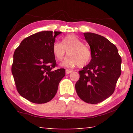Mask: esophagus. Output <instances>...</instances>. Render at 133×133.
<instances>
[{"label": "esophagus", "mask_w": 133, "mask_h": 133, "mask_svg": "<svg viewBox=\"0 0 133 133\" xmlns=\"http://www.w3.org/2000/svg\"><path fill=\"white\" fill-rule=\"evenodd\" d=\"M72 71V70H69V69H66V74H69L70 73H71Z\"/></svg>", "instance_id": "obj_1"}]
</instances>
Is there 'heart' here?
<instances>
[{
  "label": "heart",
  "mask_w": 133,
  "mask_h": 133,
  "mask_svg": "<svg viewBox=\"0 0 133 133\" xmlns=\"http://www.w3.org/2000/svg\"><path fill=\"white\" fill-rule=\"evenodd\" d=\"M67 51L69 55L62 62V65L68 67L76 66L83 67L90 62L92 53L89 48L74 34L65 36L62 43L56 42L52 45V52L55 58L61 61Z\"/></svg>",
  "instance_id": "b5f03b06"
}]
</instances>
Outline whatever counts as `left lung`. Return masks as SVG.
Segmentation results:
<instances>
[{
  "mask_svg": "<svg viewBox=\"0 0 133 133\" xmlns=\"http://www.w3.org/2000/svg\"><path fill=\"white\" fill-rule=\"evenodd\" d=\"M92 57L89 64L79 71L75 90L82 100L90 104L104 101L114 92L121 74L122 59L118 49L108 39L97 34L83 33Z\"/></svg>",
  "mask_w": 133,
  "mask_h": 133,
  "instance_id": "8db88e82",
  "label": "left lung"
}]
</instances>
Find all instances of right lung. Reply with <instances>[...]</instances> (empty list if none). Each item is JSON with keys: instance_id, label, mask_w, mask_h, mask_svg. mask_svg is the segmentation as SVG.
Instances as JSON below:
<instances>
[{"instance_id": "add662e5", "label": "right lung", "mask_w": 133, "mask_h": 133, "mask_svg": "<svg viewBox=\"0 0 133 133\" xmlns=\"http://www.w3.org/2000/svg\"><path fill=\"white\" fill-rule=\"evenodd\" d=\"M62 32L46 31L24 39L14 54L11 68L17 91L34 103H45L55 97L65 69L57 66L52 52L55 38Z\"/></svg>"}]
</instances>
